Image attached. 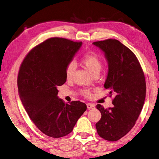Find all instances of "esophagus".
<instances>
[{
    "label": "esophagus",
    "instance_id": "esophagus-1",
    "mask_svg": "<svg viewBox=\"0 0 159 159\" xmlns=\"http://www.w3.org/2000/svg\"><path fill=\"white\" fill-rule=\"evenodd\" d=\"M87 107L88 109H93L95 107V105L93 104H91V103H88L87 104Z\"/></svg>",
    "mask_w": 159,
    "mask_h": 159
}]
</instances>
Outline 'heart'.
<instances>
[{
	"instance_id": "obj_1",
	"label": "heart",
	"mask_w": 159,
	"mask_h": 159,
	"mask_svg": "<svg viewBox=\"0 0 159 159\" xmlns=\"http://www.w3.org/2000/svg\"><path fill=\"white\" fill-rule=\"evenodd\" d=\"M81 62L89 72L94 75L95 73L99 72L102 67V62L99 56L94 52H89L85 54L81 59ZM75 70V65L73 62H70L67 65L65 70L66 77L67 79H71ZM82 94L85 97L90 96V92L88 89L82 91Z\"/></svg>"
}]
</instances>
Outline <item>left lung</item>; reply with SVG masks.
<instances>
[{"label":"left lung","instance_id":"1","mask_svg":"<svg viewBox=\"0 0 159 159\" xmlns=\"http://www.w3.org/2000/svg\"><path fill=\"white\" fill-rule=\"evenodd\" d=\"M92 44L104 52L108 64L104 87L110 91L109 94H115L112 108L97 105L102 117L96 129L102 139L115 141L133 128L143 108L146 97L144 74L136 55L119 40L108 39Z\"/></svg>","mask_w":159,"mask_h":159}]
</instances>
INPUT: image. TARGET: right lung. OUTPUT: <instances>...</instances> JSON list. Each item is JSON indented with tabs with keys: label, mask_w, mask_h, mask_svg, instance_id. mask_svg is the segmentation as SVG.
I'll list each match as a JSON object with an SVG mask.
<instances>
[{
	"label": "right lung",
	"mask_w": 159,
	"mask_h": 159,
	"mask_svg": "<svg viewBox=\"0 0 159 159\" xmlns=\"http://www.w3.org/2000/svg\"><path fill=\"white\" fill-rule=\"evenodd\" d=\"M82 43L52 38L34 48L22 62L18 77L19 97L35 126L50 137L72 132L86 111L80 101L65 104L57 96V87L67 81L65 70Z\"/></svg>",
	"instance_id": "obj_1"
}]
</instances>
